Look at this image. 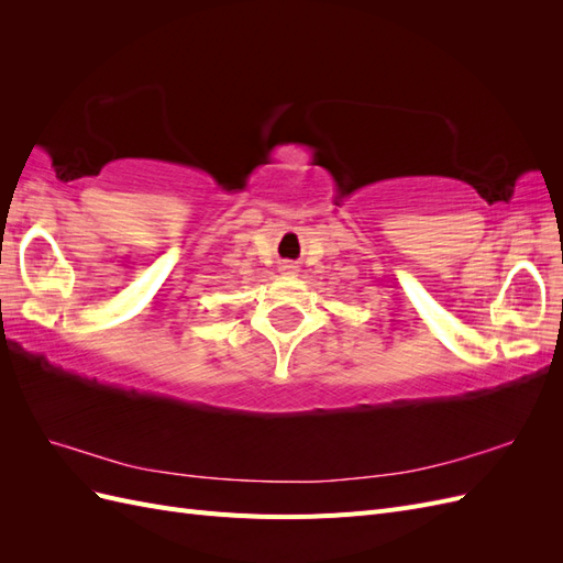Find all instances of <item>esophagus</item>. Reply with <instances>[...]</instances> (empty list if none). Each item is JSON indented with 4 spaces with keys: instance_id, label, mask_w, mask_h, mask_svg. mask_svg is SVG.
Instances as JSON below:
<instances>
[{
    "instance_id": "34e87169",
    "label": "esophagus",
    "mask_w": 563,
    "mask_h": 563,
    "mask_svg": "<svg viewBox=\"0 0 563 563\" xmlns=\"http://www.w3.org/2000/svg\"><path fill=\"white\" fill-rule=\"evenodd\" d=\"M279 269L284 272V275H296V272H298V265H296V263H291V261H286V263H282V265H279Z\"/></svg>"
}]
</instances>
